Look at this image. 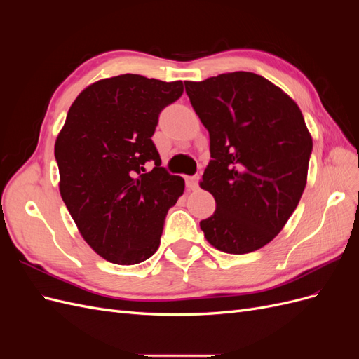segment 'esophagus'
<instances>
[{
	"label": "esophagus",
	"instance_id": "1",
	"mask_svg": "<svg viewBox=\"0 0 359 359\" xmlns=\"http://www.w3.org/2000/svg\"><path fill=\"white\" fill-rule=\"evenodd\" d=\"M186 184L190 190H196L199 187V175H193L186 178Z\"/></svg>",
	"mask_w": 359,
	"mask_h": 359
}]
</instances>
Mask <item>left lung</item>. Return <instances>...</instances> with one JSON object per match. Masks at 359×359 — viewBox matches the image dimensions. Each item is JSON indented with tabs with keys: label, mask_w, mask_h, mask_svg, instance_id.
I'll use <instances>...</instances> for the list:
<instances>
[{
	"label": "left lung",
	"mask_w": 359,
	"mask_h": 359,
	"mask_svg": "<svg viewBox=\"0 0 359 359\" xmlns=\"http://www.w3.org/2000/svg\"><path fill=\"white\" fill-rule=\"evenodd\" d=\"M210 132L211 158L201 187L215 211L201 222L212 247L245 255L273 241L306 189L313 140L298 104L250 72L184 82Z\"/></svg>",
	"instance_id": "left-lung-1"
}]
</instances>
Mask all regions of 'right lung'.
I'll return each mask as SVG.
<instances>
[{
    "instance_id": "1",
    "label": "right lung",
    "mask_w": 359,
    "mask_h": 359,
    "mask_svg": "<svg viewBox=\"0 0 359 359\" xmlns=\"http://www.w3.org/2000/svg\"><path fill=\"white\" fill-rule=\"evenodd\" d=\"M182 91L181 81L130 73L94 82L76 97L57 137L61 198L83 240L112 264L153 256L184 193V180L160 166L151 139L160 112Z\"/></svg>"
}]
</instances>
